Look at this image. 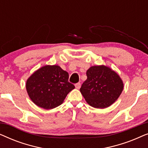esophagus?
I'll use <instances>...</instances> for the list:
<instances>
[{
    "instance_id": "34e87169",
    "label": "esophagus",
    "mask_w": 148,
    "mask_h": 148,
    "mask_svg": "<svg viewBox=\"0 0 148 148\" xmlns=\"http://www.w3.org/2000/svg\"><path fill=\"white\" fill-rule=\"evenodd\" d=\"M75 88L77 89H79L81 88V84L80 83H77L75 84Z\"/></svg>"
}]
</instances>
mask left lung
Instances as JSON below:
<instances>
[{
	"label": "left lung",
	"instance_id": "obj_1",
	"mask_svg": "<svg viewBox=\"0 0 148 148\" xmlns=\"http://www.w3.org/2000/svg\"><path fill=\"white\" fill-rule=\"evenodd\" d=\"M86 75L88 78L83 83L80 92L91 106L97 108L110 106L123 92V81L108 66H91Z\"/></svg>",
	"mask_w": 148,
	"mask_h": 148
}]
</instances>
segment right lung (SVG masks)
I'll return each instance as SVG.
<instances>
[{
	"mask_svg": "<svg viewBox=\"0 0 148 148\" xmlns=\"http://www.w3.org/2000/svg\"><path fill=\"white\" fill-rule=\"evenodd\" d=\"M74 88V85L69 82L68 73L57 65L39 69L26 82V90L32 102L44 109L59 106Z\"/></svg>",
	"mask_w": 148,
	"mask_h": 148,
	"instance_id": "obj_1",
	"label": "right lung"
}]
</instances>
